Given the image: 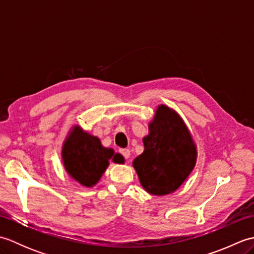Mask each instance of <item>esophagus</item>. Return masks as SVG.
Wrapping results in <instances>:
<instances>
[{
    "instance_id": "1",
    "label": "esophagus",
    "mask_w": 254,
    "mask_h": 254,
    "mask_svg": "<svg viewBox=\"0 0 254 254\" xmlns=\"http://www.w3.org/2000/svg\"><path fill=\"white\" fill-rule=\"evenodd\" d=\"M120 154L123 156L124 158L127 159L128 157H130V149H127V148L120 149Z\"/></svg>"
}]
</instances>
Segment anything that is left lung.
<instances>
[{
	"label": "left lung",
	"instance_id": "8db88e82",
	"mask_svg": "<svg viewBox=\"0 0 254 254\" xmlns=\"http://www.w3.org/2000/svg\"><path fill=\"white\" fill-rule=\"evenodd\" d=\"M143 138L144 152L134 159L139 182L148 193L166 195L176 191L191 174L196 148L182 119L167 106L158 107Z\"/></svg>",
	"mask_w": 254,
	"mask_h": 254
}]
</instances>
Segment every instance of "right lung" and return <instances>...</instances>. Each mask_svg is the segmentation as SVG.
<instances>
[{
  "label": "right lung",
  "instance_id": "1",
  "mask_svg": "<svg viewBox=\"0 0 254 254\" xmlns=\"http://www.w3.org/2000/svg\"><path fill=\"white\" fill-rule=\"evenodd\" d=\"M64 167L68 175L80 185L93 187L99 181L109 165V159L122 164V155L101 145L99 138L76 127L69 133L62 148Z\"/></svg>",
  "mask_w": 254,
  "mask_h": 254
}]
</instances>
